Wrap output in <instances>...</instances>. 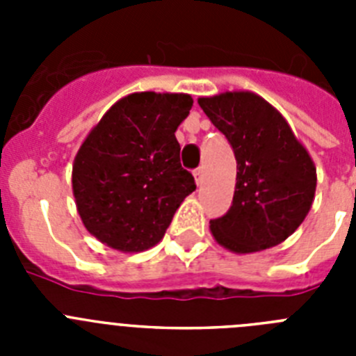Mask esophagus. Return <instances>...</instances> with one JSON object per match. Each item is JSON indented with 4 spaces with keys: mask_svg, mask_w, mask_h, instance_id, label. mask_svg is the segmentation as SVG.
I'll return each instance as SVG.
<instances>
[{
    "mask_svg": "<svg viewBox=\"0 0 356 356\" xmlns=\"http://www.w3.org/2000/svg\"><path fill=\"white\" fill-rule=\"evenodd\" d=\"M203 175H205V171H203V168H197L196 171H194V180H196L197 185L203 184Z\"/></svg>",
    "mask_w": 356,
    "mask_h": 356,
    "instance_id": "34e87169",
    "label": "esophagus"
}]
</instances>
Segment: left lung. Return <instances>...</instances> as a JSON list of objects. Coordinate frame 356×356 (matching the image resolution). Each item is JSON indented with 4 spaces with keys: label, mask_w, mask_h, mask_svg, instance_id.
<instances>
[{
    "label": "left lung",
    "mask_w": 356,
    "mask_h": 356,
    "mask_svg": "<svg viewBox=\"0 0 356 356\" xmlns=\"http://www.w3.org/2000/svg\"><path fill=\"white\" fill-rule=\"evenodd\" d=\"M213 127L232 144L237 184L232 207L210 232L234 253L278 246L305 221L316 194V165L278 110L253 92L200 97Z\"/></svg>",
    "instance_id": "obj_1"
}]
</instances>
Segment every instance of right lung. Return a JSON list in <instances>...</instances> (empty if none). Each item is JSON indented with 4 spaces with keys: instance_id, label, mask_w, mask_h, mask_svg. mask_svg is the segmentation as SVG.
Masks as SVG:
<instances>
[{
    "instance_id": "add662e5",
    "label": "right lung",
    "mask_w": 356,
    "mask_h": 356,
    "mask_svg": "<svg viewBox=\"0 0 356 356\" xmlns=\"http://www.w3.org/2000/svg\"><path fill=\"white\" fill-rule=\"evenodd\" d=\"M193 103L188 94H130L87 135L72 163V194L97 241L122 253L162 241L181 201L196 191L175 137Z\"/></svg>"
}]
</instances>
